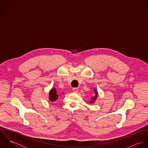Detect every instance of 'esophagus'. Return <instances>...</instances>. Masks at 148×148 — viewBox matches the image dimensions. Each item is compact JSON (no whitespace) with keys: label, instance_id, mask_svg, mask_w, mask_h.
Returning a JSON list of instances; mask_svg holds the SVG:
<instances>
[{"label":"esophagus","instance_id":"34e87169","mask_svg":"<svg viewBox=\"0 0 148 148\" xmlns=\"http://www.w3.org/2000/svg\"><path fill=\"white\" fill-rule=\"evenodd\" d=\"M72 90H73V92H77L78 89H77V88H73L72 89Z\"/></svg>","mask_w":148,"mask_h":148}]
</instances>
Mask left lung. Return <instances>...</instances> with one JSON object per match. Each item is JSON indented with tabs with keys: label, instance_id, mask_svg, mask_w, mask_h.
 <instances>
[{
	"label": "left lung",
	"instance_id": "1",
	"mask_svg": "<svg viewBox=\"0 0 148 148\" xmlns=\"http://www.w3.org/2000/svg\"><path fill=\"white\" fill-rule=\"evenodd\" d=\"M94 92H95V96H94V97H93L91 98V100H92L90 101V103H95V101L97 99V96H98V93H97V91L96 89H94Z\"/></svg>",
	"mask_w": 148,
	"mask_h": 148
}]
</instances>
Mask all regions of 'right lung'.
Here are the masks:
<instances>
[{"mask_svg": "<svg viewBox=\"0 0 148 148\" xmlns=\"http://www.w3.org/2000/svg\"><path fill=\"white\" fill-rule=\"evenodd\" d=\"M59 99V95L57 93L56 89L54 88H52L49 92V99L51 102L55 101Z\"/></svg>", "mask_w": 148, "mask_h": 148, "instance_id": "1", "label": "right lung"}]
</instances>
